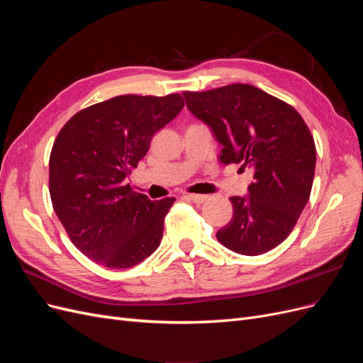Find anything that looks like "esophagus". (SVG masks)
<instances>
[{"instance_id":"esophagus-1","label":"esophagus","mask_w":363,"mask_h":363,"mask_svg":"<svg viewBox=\"0 0 363 363\" xmlns=\"http://www.w3.org/2000/svg\"><path fill=\"white\" fill-rule=\"evenodd\" d=\"M186 199H189V200H192L194 203H196V204H201V203H204V201H207L208 200V196L207 195H196V194H188L186 195Z\"/></svg>"}]
</instances>
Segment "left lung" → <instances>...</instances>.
Wrapping results in <instances>:
<instances>
[{
    "label": "left lung",
    "instance_id": "obj_1",
    "mask_svg": "<svg viewBox=\"0 0 363 363\" xmlns=\"http://www.w3.org/2000/svg\"><path fill=\"white\" fill-rule=\"evenodd\" d=\"M194 116L223 145L219 160L255 171L247 196H232L233 218L216 238L228 250L259 256L281 244L309 201L316 150L292 106L251 84L183 92Z\"/></svg>",
    "mask_w": 363,
    "mask_h": 363
}]
</instances>
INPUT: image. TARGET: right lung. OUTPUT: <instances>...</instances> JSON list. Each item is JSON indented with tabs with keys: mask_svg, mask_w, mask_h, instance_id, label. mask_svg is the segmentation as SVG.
<instances>
[{
	"mask_svg": "<svg viewBox=\"0 0 363 363\" xmlns=\"http://www.w3.org/2000/svg\"><path fill=\"white\" fill-rule=\"evenodd\" d=\"M180 94L119 95L75 113L50 156V195L71 242L112 269L156 251L175 199L151 201L125 184L151 139L180 113Z\"/></svg>",
	"mask_w": 363,
	"mask_h": 363,
	"instance_id": "obj_1",
	"label": "right lung"
}]
</instances>
